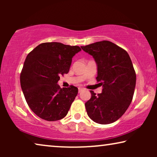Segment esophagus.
<instances>
[{
	"instance_id": "obj_1",
	"label": "esophagus",
	"mask_w": 157,
	"mask_h": 157,
	"mask_svg": "<svg viewBox=\"0 0 157 157\" xmlns=\"http://www.w3.org/2000/svg\"><path fill=\"white\" fill-rule=\"evenodd\" d=\"M83 90V88H81V87H78V93H80V92L82 91Z\"/></svg>"
}]
</instances>
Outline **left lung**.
Masks as SVG:
<instances>
[{
    "label": "left lung",
    "mask_w": 157,
    "mask_h": 157,
    "mask_svg": "<svg viewBox=\"0 0 157 157\" xmlns=\"http://www.w3.org/2000/svg\"><path fill=\"white\" fill-rule=\"evenodd\" d=\"M91 55L97 65L96 80L102 86L101 94L85 103L87 114L96 123L109 124L117 121L132 102L136 86V73L128 53L109 40L81 46Z\"/></svg>",
    "instance_id": "obj_1"
}]
</instances>
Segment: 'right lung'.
Instances as JSON below:
<instances>
[{
	"label": "right lung",
	"mask_w": 157,
	"mask_h": 157,
	"mask_svg": "<svg viewBox=\"0 0 157 157\" xmlns=\"http://www.w3.org/2000/svg\"><path fill=\"white\" fill-rule=\"evenodd\" d=\"M81 49L61 43H43L28 54L20 81L25 101L33 112L48 121L63 119L78 94V88L61 89L60 76L68 74L72 58Z\"/></svg>",
	"instance_id": "obj_1"
}]
</instances>
